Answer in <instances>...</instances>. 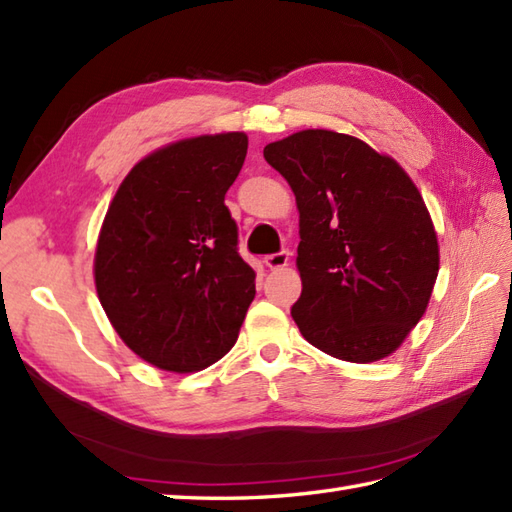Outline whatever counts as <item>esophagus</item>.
Returning <instances> with one entry per match:
<instances>
[{
	"label": "esophagus",
	"mask_w": 512,
	"mask_h": 512,
	"mask_svg": "<svg viewBox=\"0 0 512 512\" xmlns=\"http://www.w3.org/2000/svg\"><path fill=\"white\" fill-rule=\"evenodd\" d=\"M288 259H290L288 250H279V253L268 255V257L264 259V262H266V266H268L270 270H279V268H286V266H288Z\"/></svg>",
	"instance_id": "1"
}]
</instances>
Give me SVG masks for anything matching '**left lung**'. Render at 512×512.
Wrapping results in <instances>:
<instances>
[{"label":"left lung","mask_w":512,"mask_h":512,"mask_svg":"<svg viewBox=\"0 0 512 512\" xmlns=\"http://www.w3.org/2000/svg\"><path fill=\"white\" fill-rule=\"evenodd\" d=\"M295 191L303 339L350 363L407 339L438 277V237L416 184L363 140L306 129L264 147Z\"/></svg>","instance_id":"obj_1"}]
</instances>
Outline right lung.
Masks as SVG:
<instances>
[{"instance_id":"1","label":"right lung","mask_w":512,"mask_h":512,"mask_svg":"<svg viewBox=\"0 0 512 512\" xmlns=\"http://www.w3.org/2000/svg\"><path fill=\"white\" fill-rule=\"evenodd\" d=\"M242 132L178 140L127 173L94 255L101 306L129 350L198 372L231 350L255 297L224 195L242 171Z\"/></svg>"}]
</instances>
